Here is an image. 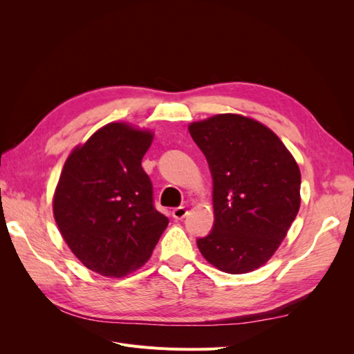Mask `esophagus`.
I'll use <instances>...</instances> for the list:
<instances>
[{
  "label": "esophagus",
  "mask_w": 354,
  "mask_h": 354,
  "mask_svg": "<svg viewBox=\"0 0 354 354\" xmlns=\"http://www.w3.org/2000/svg\"><path fill=\"white\" fill-rule=\"evenodd\" d=\"M187 216V208L186 207H178L173 209V217L176 220H183Z\"/></svg>",
  "instance_id": "34e87169"
}]
</instances>
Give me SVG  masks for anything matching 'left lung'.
Segmentation results:
<instances>
[{"instance_id": "1", "label": "left lung", "mask_w": 354, "mask_h": 354, "mask_svg": "<svg viewBox=\"0 0 354 354\" xmlns=\"http://www.w3.org/2000/svg\"><path fill=\"white\" fill-rule=\"evenodd\" d=\"M212 176L214 227L198 239L209 264L230 274L272 259L295 220L301 196L297 160L269 127L238 113L189 124Z\"/></svg>"}]
</instances>
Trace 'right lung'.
Instances as JSON below:
<instances>
[{"instance_id":"obj_1","label":"right lung","mask_w":354,"mask_h":354,"mask_svg":"<svg viewBox=\"0 0 354 354\" xmlns=\"http://www.w3.org/2000/svg\"><path fill=\"white\" fill-rule=\"evenodd\" d=\"M152 142V131L111 122L75 147L63 165L53 196L55 220L75 257L102 276L140 269L168 226L142 168Z\"/></svg>"}]
</instances>
